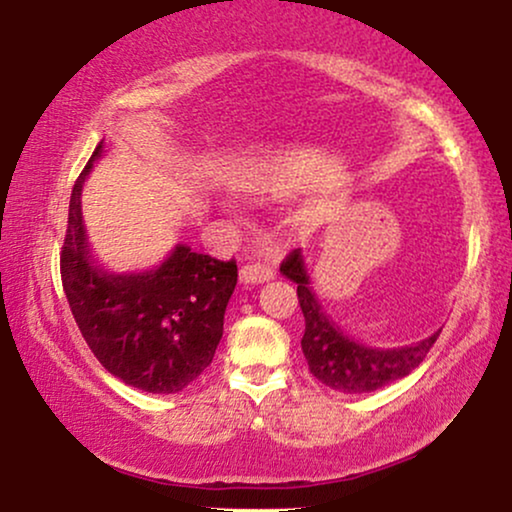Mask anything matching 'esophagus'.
I'll return each instance as SVG.
<instances>
[{"mask_svg": "<svg viewBox=\"0 0 512 512\" xmlns=\"http://www.w3.org/2000/svg\"><path fill=\"white\" fill-rule=\"evenodd\" d=\"M275 277V266L273 263H246L239 270V280L242 282H266Z\"/></svg>", "mask_w": 512, "mask_h": 512, "instance_id": "esophagus-1", "label": "esophagus"}]
</instances>
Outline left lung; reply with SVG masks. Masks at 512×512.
<instances>
[{"mask_svg": "<svg viewBox=\"0 0 512 512\" xmlns=\"http://www.w3.org/2000/svg\"><path fill=\"white\" fill-rule=\"evenodd\" d=\"M280 273L296 282L299 306L306 318L301 349H304L308 370L313 372L315 380L334 391L365 394V391H375L384 384L401 380L425 361V356L439 339L441 330L418 344L401 346V349H372V346L353 342L339 327H334L320 308L318 299L308 287L311 282H308L299 249L289 251L285 261L280 263Z\"/></svg>", "mask_w": 512, "mask_h": 512, "instance_id": "left-lung-1", "label": "left lung"}]
</instances>
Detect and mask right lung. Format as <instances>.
I'll return each mask as SVG.
<instances>
[{
  "label": "right lung",
  "mask_w": 512,
  "mask_h": 512,
  "mask_svg": "<svg viewBox=\"0 0 512 512\" xmlns=\"http://www.w3.org/2000/svg\"><path fill=\"white\" fill-rule=\"evenodd\" d=\"M94 149L75 180L61 246V282L90 351L111 375L149 394H175L213 361L223 337L237 263L178 244L159 268L109 273L94 261L82 225L80 192Z\"/></svg>",
  "instance_id": "add662e5"
}]
</instances>
